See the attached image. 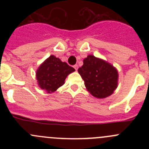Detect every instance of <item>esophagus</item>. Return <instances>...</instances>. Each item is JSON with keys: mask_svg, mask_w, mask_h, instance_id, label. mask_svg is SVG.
I'll use <instances>...</instances> for the list:
<instances>
[{"mask_svg": "<svg viewBox=\"0 0 149 149\" xmlns=\"http://www.w3.org/2000/svg\"><path fill=\"white\" fill-rule=\"evenodd\" d=\"M73 68H75V70H77L78 68H79V66H78V65H73Z\"/></svg>", "mask_w": 149, "mask_h": 149, "instance_id": "1", "label": "esophagus"}]
</instances>
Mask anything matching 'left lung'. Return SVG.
I'll list each match as a JSON object with an SVG mask.
<instances>
[{
  "label": "left lung",
  "mask_w": 149,
  "mask_h": 149,
  "mask_svg": "<svg viewBox=\"0 0 149 149\" xmlns=\"http://www.w3.org/2000/svg\"><path fill=\"white\" fill-rule=\"evenodd\" d=\"M78 72L90 94L99 99L109 97L118 87V72L113 65L89 55L84 60Z\"/></svg>",
  "instance_id": "obj_1"
}]
</instances>
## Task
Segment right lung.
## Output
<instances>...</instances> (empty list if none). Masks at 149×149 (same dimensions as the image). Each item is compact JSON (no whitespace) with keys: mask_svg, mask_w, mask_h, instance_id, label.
I'll return each mask as SVG.
<instances>
[{"mask_svg":"<svg viewBox=\"0 0 149 149\" xmlns=\"http://www.w3.org/2000/svg\"><path fill=\"white\" fill-rule=\"evenodd\" d=\"M75 71L65 62H62L55 55H50L38 68L36 73L37 83L42 89L52 93L65 83L70 73Z\"/></svg>","mask_w":149,"mask_h":149,"instance_id":"add662e5","label":"right lung"}]
</instances>
